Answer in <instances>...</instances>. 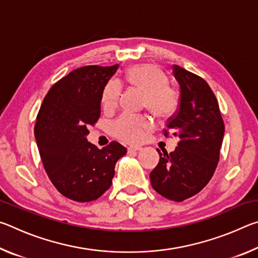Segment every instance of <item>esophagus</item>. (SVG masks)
<instances>
[{
  "label": "esophagus",
  "mask_w": 258,
  "mask_h": 258,
  "mask_svg": "<svg viewBox=\"0 0 258 258\" xmlns=\"http://www.w3.org/2000/svg\"><path fill=\"white\" fill-rule=\"evenodd\" d=\"M142 148L141 147H138V146H131L127 148V152L128 154H132V152H137L139 150H141Z\"/></svg>",
  "instance_id": "1"
}]
</instances>
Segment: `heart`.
Returning <instances> with one entry per match:
<instances>
[{
	"instance_id": "b5f03b06",
	"label": "heart",
	"mask_w": 258,
	"mask_h": 258,
	"mask_svg": "<svg viewBox=\"0 0 258 258\" xmlns=\"http://www.w3.org/2000/svg\"><path fill=\"white\" fill-rule=\"evenodd\" d=\"M125 81L131 86L143 92L142 104L160 119H167L175 113L178 106V94L168 85L163 69L154 63H139L130 67L125 73ZM121 94L119 81L110 80L104 85L101 102L106 110L117 107ZM152 127L151 119L146 115L124 112L110 124L113 137L127 143H139Z\"/></svg>"
}]
</instances>
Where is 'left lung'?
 Returning a JSON list of instances; mask_svg holds the SVG:
<instances>
[{
    "mask_svg": "<svg viewBox=\"0 0 258 258\" xmlns=\"http://www.w3.org/2000/svg\"><path fill=\"white\" fill-rule=\"evenodd\" d=\"M173 74L181 97L164 135L168 138L173 132L180 140L171 154L157 149L160 159L150 180L160 196L183 202L202 191L213 177L220 160L224 121L215 94L204 78L176 64Z\"/></svg>",
    "mask_w": 258,
    "mask_h": 258,
    "instance_id": "left-lung-1",
    "label": "left lung"
}]
</instances>
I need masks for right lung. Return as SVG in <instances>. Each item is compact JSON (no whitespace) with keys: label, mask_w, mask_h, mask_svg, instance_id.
<instances>
[{"label":"right lung","mask_w":258,"mask_h":258,"mask_svg":"<svg viewBox=\"0 0 258 258\" xmlns=\"http://www.w3.org/2000/svg\"><path fill=\"white\" fill-rule=\"evenodd\" d=\"M117 68L92 64L71 72L51 86L37 113L34 133L47 176L61 195L78 203L101 197L117 160L126 155L116 141L99 149L86 140L101 113L103 87Z\"/></svg>","instance_id":"1"}]
</instances>
